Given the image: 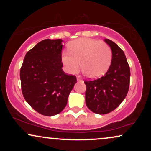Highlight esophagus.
<instances>
[{"mask_svg":"<svg viewBox=\"0 0 151 151\" xmlns=\"http://www.w3.org/2000/svg\"><path fill=\"white\" fill-rule=\"evenodd\" d=\"M77 80H78V81H82V80L81 79H80V78H77Z\"/></svg>","mask_w":151,"mask_h":151,"instance_id":"esophagus-1","label":"esophagus"}]
</instances>
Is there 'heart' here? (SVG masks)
Instances as JSON below:
<instances>
[{
    "label": "heart",
    "mask_w": 151,
    "mask_h": 151,
    "mask_svg": "<svg viewBox=\"0 0 151 151\" xmlns=\"http://www.w3.org/2000/svg\"><path fill=\"white\" fill-rule=\"evenodd\" d=\"M69 52L62 54L65 71L75 73L80 66L86 77L95 79L102 76L109 69L112 51L106 43L91 38H78L68 45Z\"/></svg>",
    "instance_id": "1"
}]
</instances>
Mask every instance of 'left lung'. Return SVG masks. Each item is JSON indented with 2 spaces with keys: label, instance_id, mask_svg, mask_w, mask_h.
Returning a JSON list of instances; mask_svg holds the SVG:
<instances>
[{
  "label": "left lung",
  "instance_id": "obj_1",
  "mask_svg": "<svg viewBox=\"0 0 151 151\" xmlns=\"http://www.w3.org/2000/svg\"><path fill=\"white\" fill-rule=\"evenodd\" d=\"M104 40L112 51L110 67L102 77L84 82L86 106L92 112L100 115L115 110L124 100L129 91L131 76L124 51L112 40Z\"/></svg>",
  "mask_w": 151,
  "mask_h": 151
}]
</instances>
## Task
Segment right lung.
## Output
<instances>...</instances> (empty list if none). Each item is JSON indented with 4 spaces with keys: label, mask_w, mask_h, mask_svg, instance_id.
I'll return each instance as SVG.
<instances>
[{
    "label": "right lung",
    "mask_w": 151,
    "mask_h": 151,
    "mask_svg": "<svg viewBox=\"0 0 151 151\" xmlns=\"http://www.w3.org/2000/svg\"><path fill=\"white\" fill-rule=\"evenodd\" d=\"M63 40L45 39L30 49L20 69L22 93L37 112L53 116L67 104L69 93L77 82L75 76L62 69Z\"/></svg>",
    "instance_id": "add662e5"
}]
</instances>
